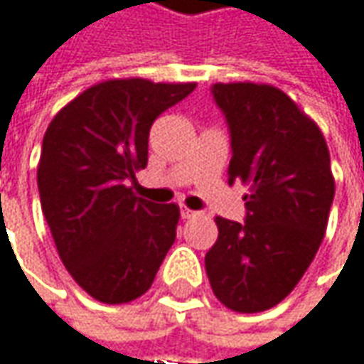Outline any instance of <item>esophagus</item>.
<instances>
[{
	"mask_svg": "<svg viewBox=\"0 0 364 364\" xmlns=\"http://www.w3.org/2000/svg\"><path fill=\"white\" fill-rule=\"evenodd\" d=\"M199 212L196 210H189V208H181V218L183 220H191V218H198Z\"/></svg>",
	"mask_w": 364,
	"mask_h": 364,
	"instance_id": "obj_1",
	"label": "esophagus"
}]
</instances>
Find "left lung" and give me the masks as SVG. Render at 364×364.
I'll return each mask as SVG.
<instances>
[{
	"mask_svg": "<svg viewBox=\"0 0 364 364\" xmlns=\"http://www.w3.org/2000/svg\"><path fill=\"white\" fill-rule=\"evenodd\" d=\"M212 95L228 122V183H248L250 193L242 224L215 218L205 271L226 308L264 311L293 291L322 245L334 199L330 152L281 89L215 83Z\"/></svg>",
	"mask_w": 364,
	"mask_h": 364,
	"instance_id": "8db88e82",
	"label": "left lung"
}]
</instances>
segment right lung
<instances>
[{"label": "right lung", "instance_id": "add662e5", "mask_svg": "<svg viewBox=\"0 0 364 364\" xmlns=\"http://www.w3.org/2000/svg\"><path fill=\"white\" fill-rule=\"evenodd\" d=\"M196 83L109 79L56 114L42 140V213L71 277L102 304L151 289L177 236L179 208L136 198L130 181L149 163L154 119Z\"/></svg>", "mask_w": 364, "mask_h": 364}]
</instances>
